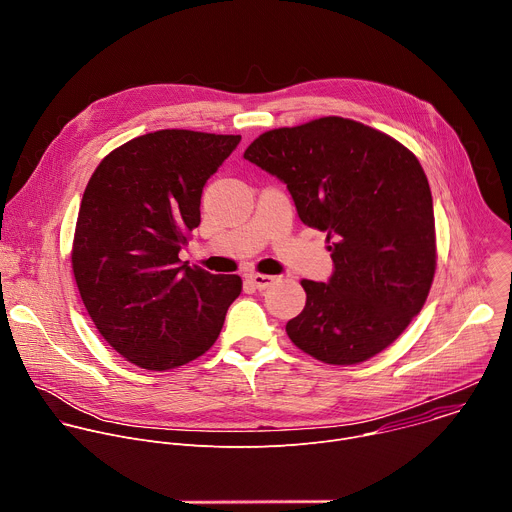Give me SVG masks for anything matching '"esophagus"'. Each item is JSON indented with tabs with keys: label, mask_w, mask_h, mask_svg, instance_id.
I'll return each instance as SVG.
<instances>
[{
	"label": "esophagus",
	"mask_w": 512,
	"mask_h": 512,
	"mask_svg": "<svg viewBox=\"0 0 512 512\" xmlns=\"http://www.w3.org/2000/svg\"><path fill=\"white\" fill-rule=\"evenodd\" d=\"M247 281H249L255 289H267V287L275 281V277L263 275V273H251V275H247Z\"/></svg>",
	"instance_id": "34e87169"
}]
</instances>
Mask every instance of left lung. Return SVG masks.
<instances>
[{
  "label": "left lung",
  "mask_w": 512,
  "mask_h": 512,
  "mask_svg": "<svg viewBox=\"0 0 512 512\" xmlns=\"http://www.w3.org/2000/svg\"><path fill=\"white\" fill-rule=\"evenodd\" d=\"M245 160L287 184L334 261L328 283L302 279L306 308L287 322L289 340L338 367L391 346L421 312L437 263L431 190L415 154L332 115L261 133Z\"/></svg>",
  "instance_id": "8db88e82"
}]
</instances>
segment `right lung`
Returning a JSON list of instances; mask_svg holds the SVG:
<instances>
[{
	"label": "right lung",
	"mask_w": 512,
	"mask_h": 512,
	"mask_svg": "<svg viewBox=\"0 0 512 512\" xmlns=\"http://www.w3.org/2000/svg\"><path fill=\"white\" fill-rule=\"evenodd\" d=\"M241 135L160 129L129 139L93 172L70 261L81 300L107 344L145 371H170L218 338L239 275L180 265L200 225L206 180Z\"/></svg>",
	"instance_id": "obj_1"
}]
</instances>
